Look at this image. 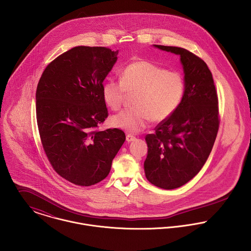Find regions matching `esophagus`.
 <instances>
[{
	"label": "esophagus",
	"instance_id": "esophagus-1",
	"mask_svg": "<svg viewBox=\"0 0 251 251\" xmlns=\"http://www.w3.org/2000/svg\"><path fill=\"white\" fill-rule=\"evenodd\" d=\"M136 138L133 136V135H131V134H127L126 135V141L127 142H132V141H134Z\"/></svg>",
	"mask_w": 251,
	"mask_h": 251
}]
</instances>
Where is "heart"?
Masks as SVG:
<instances>
[{
  "instance_id": "heart-1",
  "label": "heart",
  "mask_w": 251,
  "mask_h": 251,
  "mask_svg": "<svg viewBox=\"0 0 251 251\" xmlns=\"http://www.w3.org/2000/svg\"><path fill=\"white\" fill-rule=\"evenodd\" d=\"M184 89V80L179 72L140 60L122 71L120 81H104L101 94L106 105L114 111L122 108L127 94H135L132 100L134 108L113 116L111 124L129 132H138L151 120L160 123L171 117L179 108Z\"/></svg>"
}]
</instances>
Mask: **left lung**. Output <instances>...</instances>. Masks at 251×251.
Instances as JSON below:
<instances>
[{
    "instance_id": "obj_1",
    "label": "left lung",
    "mask_w": 251,
    "mask_h": 251,
    "mask_svg": "<svg viewBox=\"0 0 251 251\" xmlns=\"http://www.w3.org/2000/svg\"><path fill=\"white\" fill-rule=\"evenodd\" d=\"M177 54L184 72V95L179 108L146 135L147 179L163 189H174L194 178L207 161L219 127L218 98L207 64L190 51L154 45Z\"/></svg>"
}]
</instances>
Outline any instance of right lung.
Masks as SVG:
<instances>
[{"label":"right lung","mask_w":251,"mask_h":251,"mask_svg":"<svg viewBox=\"0 0 251 251\" xmlns=\"http://www.w3.org/2000/svg\"><path fill=\"white\" fill-rule=\"evenodd\" d=\"M117 55L107 47H73L45 68L37 84L42 148L57 174L76 185L105 179L126 140L119 128L98 129L108 117L101 89Z\"/></svg>","instance_id":"add662e5"}]
</instances>
